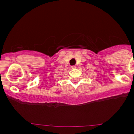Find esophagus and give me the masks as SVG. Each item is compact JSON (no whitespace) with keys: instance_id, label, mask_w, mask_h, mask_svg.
<instances>
[{"instance_id":"esophagus-1","label":"esophagus","mask_w":134,"mask_h":134,"mask_svg":"<svg viewBox=\"0 0 134 134\" xmlns=\"http://www.w3.org/2000/svg\"><path fill=\"white\" fill-rule=\"evenodd\" d=\"M76 68H77V66H76V65L71 66V69H76Z\"/></svg>"}]
</instances>
